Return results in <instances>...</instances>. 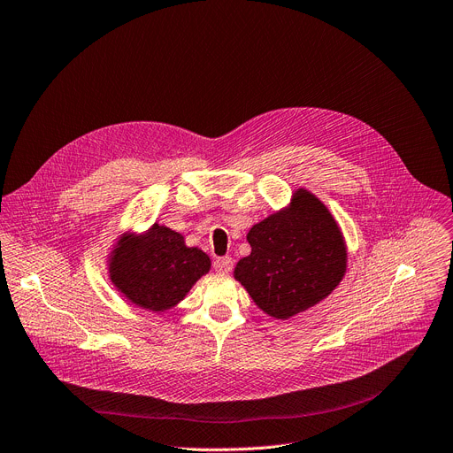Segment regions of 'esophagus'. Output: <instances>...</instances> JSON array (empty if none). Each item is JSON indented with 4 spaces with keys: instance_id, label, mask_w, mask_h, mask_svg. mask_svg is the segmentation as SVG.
<instances>
[{
    "instance_id": "obj_1",
    "label": "esophagus",
    "mask_w": 453,
    "mask_h": 453,
    "mask_svg": "<svg viewBox=\"0 0 453 453\" xmlns=\"http://www.w3.org/2000/svg\"><path fill=\"white\" fill-rule=\"evenodd\" d=\"M214 268L219 273H230L234 268V261H232V257H219L214 261Z\"/></svg>"
}]
</instances>
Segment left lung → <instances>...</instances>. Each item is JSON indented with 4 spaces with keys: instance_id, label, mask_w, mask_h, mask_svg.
Returning <instances> with one entry per match:
<instances>
[{
    "instance_id": "left-lung-1",
    "label": "left lung",
    "mask_w": 453,
    "mask_h": 453,
    "mask_svg": "<svg viewBox=\"0 0 453 453\" xmlns=\"http://www.w3.org/2000/svg\"><path fill=\"white\" fill-rule=\"evenodd\" d=\"M250 256L235 280L273 319L287 321L328 297L346 273V242L326 204L306 188L290 204L254 225Z\"/></svg>"
}]
</instances>
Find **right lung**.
Masks as SVG:
<instances>
[{"label": "right lung", "mask_w": 453, "mask_h": 453, "mask_svg": "<svg viewBox=\"0 0 453 453\" xmlns=\"http://www.w3.org/2000/svg\"><path fill=\"white\" fill-rule=\"evenodd\" d=\"M109 280L132 304L161 314L176 306L211 270V257L185 237L154 223L143 234H121L109 254Z\"/></svg>", "instance_id": "right-lung-1"}]
</instances>
